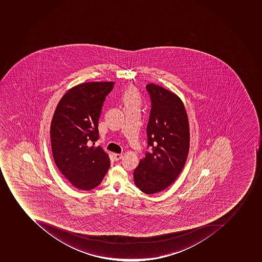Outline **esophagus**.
<instances>
[{
	"label": "esophagus",
	"instance_id": "esophagus-1",
	"mask_svg": "<svg viewBox=\"0 0 262 262\" xmlns=\"http://www.w3.org/2000/svg\"><path fill=\"white\" fill-rule=\"evenodd\" d=\"M114 157H115V160H120V159H123V154H114Z\"/></svg>",
	"mask_w": 262,
	"mask_h": 262
}]
</instances>
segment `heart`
<instances>
[{"label":"heart","mask_w":262,"mask_h":262,"mask_svg":"<svg viewBox=\"0 0 262 262\" xmlns=\"http://www.w3.org/2000/svg\"><path fill=\"white\" fill-rule=\"evenodd\" d=\"M123 101L125 107L140 106L141 97L139 91L134 87H129L123 94Z\"/></svg>","instance_id":"b5f03b06"}]
</instances>
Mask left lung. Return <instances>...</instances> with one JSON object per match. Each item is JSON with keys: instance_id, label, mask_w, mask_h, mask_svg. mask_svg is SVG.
<instances>
[{"instance_id": "obj_1", "label": "left lung", "mask_w": 262, "mask_h": 262, "mask_svg": "<svg viewBox=\"0 0 262 262\" xmlns=\"http://www.w3.org/2000/svg\"><path fill=\"white\" fill-rule=\"evenodd\" d=\"M151 99L147 123L150 152L134 169V183L146 194L169 187L184 167L189 152V122L182 99L162 86H146Z\"/></svg>"}]
</instances>
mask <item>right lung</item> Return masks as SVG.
I'll list each match as a JSON object with an SVG mask.
<instances>
[{"mask_svg": "<svg viewBox=\"0 0 262 262\" xmlns=\"http://www.w3.org/2000/svg\"><path fill=\"white\" fill-rule=\"evenodd\" d=\"M115 82H87L70 89L56 106L51 123L54 160L64 178L78 189H93L110 167L100 146L99 119L105 97Z\"/></svg>", "mask_w": 262, "mask_h": 262, "instance_id": "1", "label": "right lung"}]
</instances>
